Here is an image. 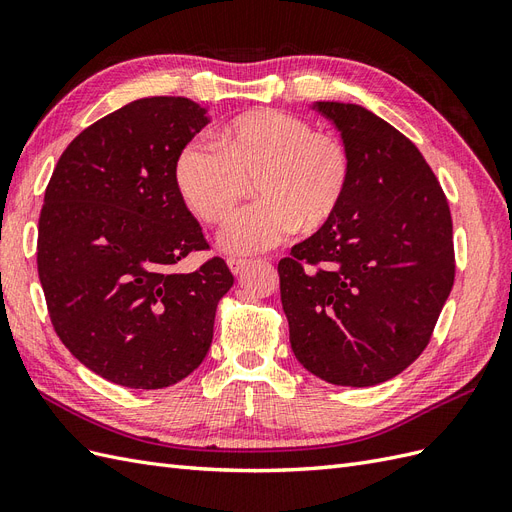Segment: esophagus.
<instances>
[{"label": "esophagus", "instance_id": "esophagus-1", "mask_svg": "<svg viewBox=\"0 0 512 512\" xmlns=\"http://www.w3.org/2000/svg\"><path fill=\"white\" fill-rule=\"evenodd\" d=\"M250 265V260H243V258H228V267H230V271L235 273V275H239V273H243V269Z\"/></svg>", "mask_w": 512, "mask_h": 512}]
</instances>
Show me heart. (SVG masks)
Returning a JSON list of instances; mask_svg holds the SVG:
<instances>
[{"mask_svg":"<svg viewBox=\"0 0 512 512\" xmlns=\"http://www.w3.org/2000/svg\"><path fill=\"white\" fill-rule=\"evenodd\" d=\"M215 146L185 145L175 183L200 222L220 224L241 203L247 179H256L260 200L239 211L220 237L228 254L267 252L297 228L324 226L344 203L352 175L346 145L297 115L245 111L215 132Z\"/></svg>","mask_w":512,"mask_h":512,"instance_id":"obj_1","label":"heart"}]
</instances>
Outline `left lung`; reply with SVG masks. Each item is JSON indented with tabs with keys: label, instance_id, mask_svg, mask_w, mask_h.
<instances>
[{
	"label": "left lung",
	"instance_id": "1",
	"mask_svg": "<svg viewBox=\"0 0 512 512\" xmlns=\"http://www.w3.org/2000/svg\"><path fill=\"white\" fill-rule=\"evenodd\" d=\"M352 162L342 207L280 260L297 361L324 382L374 386L429 344L455 280L453 220L416 145L359 104L314 102Z\"/></svg>",
	"mask_w": 512,
	"mask_h": 512
}]
</instances>
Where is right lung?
Returning <instances> with one entry per match:
<instances>
[{
  "label": "right lung",
  "mask_w": 512,
  "mask_h": 512,
  "mask_svg": "<svg viewBox=\"0 0 512 512\" xmlns=\"http://www.w3.org/2000/svg\"><path fill=\"white\" fill-rule=\"evenodd\" d=\"M209 123L190 98L134 100L83 130L53 170L38 224V275L64 346L128 389H164L205 361L215 307L235 277L207 250L175 183L179 151Z\"/></svg>",
  "instance_id": "obj_1"
}]
</instances>
